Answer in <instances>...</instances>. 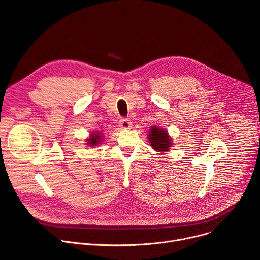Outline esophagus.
Masks as SVG:
<instances>
[{
  "instance_id": "obj_1",
  "label": "esophagus",
  "mask_w": 260,
  "mask_h": 260,
  "mask_svg": "<svg viewBox=\"0 0 260 260\" xmlns=\"http://www.w3.org/2000/svg\"><path fill=\"white\" fill-rule=\"evenodd\" d=\"M119 126L123 129H129L132 127V122L126 118H121L119 120Z\"/></svg>"
}]
</instances>
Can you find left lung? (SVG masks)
Segmentation results:
<instances>
[{"label": "left lung", "instance_id": "left-lung-1", "mask_svg": "<svg viewBox=\"0 0 260 260\" xmlns=\"http://www.w3.org/2000/svg\"><path fill=\"white\" fill-rule=\"evenodd\" d=\"M149 141L151 147L156 151H168L171 147V138L167 131L152 126L149 133Z\"/></svg>", "mask_w": 260, "mask_h": 260}]
</instances>
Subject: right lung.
<instances>
[{
    "instance_id": "1",
    "label": "right lung",
    "mask_w": 260,
    "mask_h": 260,
    "mask_svg": "<svg viewBox=\"0 0 260 260\" xmlns=\"http://www.w3.org/2000/svg\"><path fill=\"white\" fill-rule=\"evenodd\" d=\"M87 144H89L90 146H96L100 142H101V136L100 133H93L91 135V138L87 139Z\"/></svg>"
}]
</instances>
